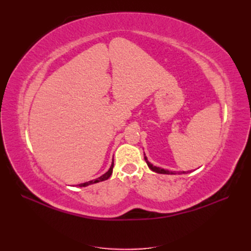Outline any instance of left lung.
Here are the masks:
<instances>
[{
	"instance_id": "1",
	"label": "left lung",
	"mask_w": 251,
	"mask_h": 251,
	"mask_svg": "<svg viewBox=\"0 0 251 251\" xmlns=\"http://www.w3.org/2000/svg\"><path fill=\"white\" fill-rule=\"evenodd\" d=\"M144 160H146V162H147V164H148V166L149 168L153 171V172H155V173H158V174H165V175H176V172H171V171H169V170H164V169H161V168H159V166H155V165H153L151 164L149 160H148V157L146 156V154H144ZM187 173H191V171H187V172H181V174H187ZM180 174V173H179Z\"/></svg>"
}]
</instances>
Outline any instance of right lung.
<instances>
[{
	"mask_svg": "<svg viewBox=\"0 0 251 251\" xmlns=\"http://www.w3.org/2000/svg\"><path fill=\"white\" fill-rule=\"evenodd\" d=\"M113 166H114V159L112 161V164L110 166V169L107 173H104L103 175H101L100 177H98L97 179H94V180H91V181H88V182H85V183H81V184H78L80 187H85V186H88V185H91V184H94V183H97V182H100V181H104V180H108L110 178V176L113 173Z\"/></svg>",
	"mask_w": 251,
	"mask_h": 251,
	"instance_id": "1",
	"label": "right lung"
}]
</instances>
